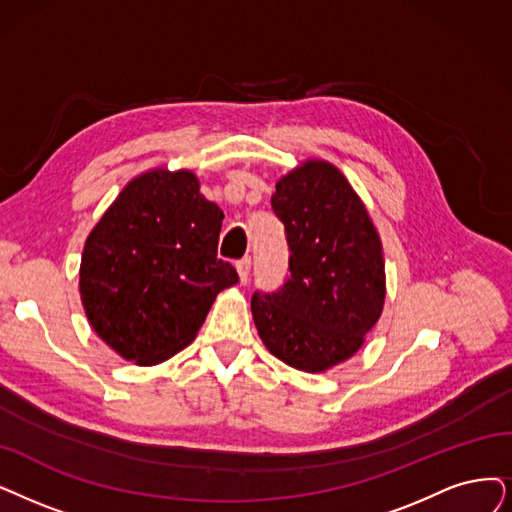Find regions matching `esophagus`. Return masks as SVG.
Here are the masks:
<instances>
[{
	"mask_svg": "<svg viewBox=\"0 0 512 512\" xmlns=\"http://www.w3.org/2000/svg\"><path fill=\"white\" fill-rule=\"evenodd\" d=\"M237 273H239V279H241V283H245L248 281V277H250V269H252V258L250 256H245V258H241V260H237Z\"/></svg>",
	"mask_w": 512,
	"mask_h": 512,
	"instance_id": "esophagus-1",
	"label": "esophagus"
}]
</instances>
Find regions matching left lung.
<instances>
[{"label": "left lung", "mask_w": 512, "mask_h": 512, "mask_svg": "<svg viewBox=\"0 0 512 512\" xmlns=\"http://www.w3.org/2000/svg\"><path fill=\"white\" fill-rule=\"evenodd\" d=\"M275 189L271 208L285 229L290 277L277 292H254V323L277 359L325 372L361 349L382 313V243L332 163L306 161Z\"/></svg>", "instance_id": "8db88e82"}]
</instances>
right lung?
Returning <instances> with one entry per match:
<instances>
[{
	"label": "right lung",
	"mask_w": 512,
	"mask_h": 512,
	"mask_svg": "<svg viewBox=\"0 0 512 512\" xmlns=\"http://www.w3.org/2000/svg\"><path fill=\"white\" fill-rule=\"evenodd\" d=\"M222 218L187 170L134 178L102 214L86 239L79 292L115 353L155 365L195 338L216 294L239 281L218 258Z\"/></svg>",
	"instance_id": "1"
}]
</instances>
